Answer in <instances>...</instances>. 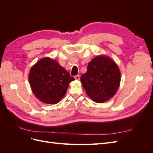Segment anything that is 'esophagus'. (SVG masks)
I'll use <instances>...</instances> for the list:
<instances>
[{"instance_id": "esophagus-1", "label": "esophagus", "mask_w": 153, "mask_h": 153, "mask_svg": "<svg viewBox=\"0 0 153 153\" xmlns=\"http://www.w3.org/2000/svg\"><path fill=\"white\" fill-rule=\"evenodd\" d=\"M75 80H80V75H77L75 76Z\"/></svg>"}]
</instances>
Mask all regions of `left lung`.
<instances>
[{
  "mask_svg": "<svg viewBox=\"0 0 153 153\" xmlns=\"http://www.w3.org/2000/svg\"><path fill=\"white\" fill-rule=\"evenodd\" d=\"M80 81L87 94L94 101L102 103L115 94L121 82V73L112 59L98 55L88 63L87 71Z\"/></svg>",
  "mask_w": 153,
  "mask_h": 153,
  "instance_id": "1",
  "label": "left lung"
}]
</instances>
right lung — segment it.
Wrapping results in <instances>:
<instances>
[{
	"label": "right lung",
	"instance_id": "obj_1",
	"mask_svg": "<svg viewBox=\"0 0 153 153\" xmlns=\"http://www.w3.org/2000/svg\"><path fill=\"white\" fill-rule=\"evenodd\" d=\"M75 80L59 62L50 57L40 59L30 69L29 81L34 94L41 102L56 104Z\"/></svg>",
	"mask_w": 153,
	"mask_h": 153
}]
</instances>
